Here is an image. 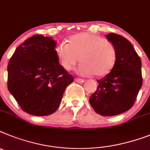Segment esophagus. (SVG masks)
I'll use <instances>...</instances> for the list:
<instances>
[{
    "mask_svg": "<svg viewBox=\"0 0 150 150\" xmlns=\"http://www.w3.org/2000/svg\"><path fill=\"white\" fill-rule=\"evenodd\" d=\"M75 81H76V83H83L84 82V80L80 79V78H76V79H75Z\"/></svg>",
    "mask_w": 150,
    "mask_h": 150,
    "instance_id": "obj_1",
    "label": "esophagus"
}]
</instances>
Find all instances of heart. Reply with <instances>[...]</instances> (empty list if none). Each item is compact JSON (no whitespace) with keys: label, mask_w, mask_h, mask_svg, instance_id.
<instances>
[{"label":"heart","mask_w":150,"mask_h":150,"mask_svg":"<svg viewBox=\"0 0 150 150\" xmlns=\"http://www.w3.org/2000/svg\"><path fill=\"white\" fill-rule=\"evenodd\" d=\"M60 64L66 70H71L77 62L78 74L82 76H102L114 68L117 61L116 47L111 41L89 33H81L69 38L68 43L61 42L55 47Z\"/></svg>","instance_id":"b5f03b06"}]
</instances>
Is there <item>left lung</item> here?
Listing matches in <instances>:
<instances>
[{
	"mask_svg": "<svg viewBox=\"0 0 150 150\" xmlns=\"http://www.w3.org/2000/svg\"><path fill=\"white\" fill-rule=\"evenodd\" d=\"M116 47L117 61L112 71L98 80L96 91L89 97L94 111L114 116L130 109L143 84L141 60L127 38L115 33L106 35Z\"/></svg>",
	"mask_w": 150,
	"mask_h": 150,
	"instance_id": "1",
	"label": "left lung"
}]
</instances>
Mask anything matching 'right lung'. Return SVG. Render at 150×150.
<instances>
[{
    "mask_svg": "<svg viewBox=\"0 0 150 150\" xmlns=\"http://www.w3.org/2000/svg\"><path fill=\"white\" fill-rule=\"evenodd\" d=\"M57 43L35 35L18 46L9 61L8 89L24 112L46 116L56 112L74 77L60 65Z\"/></svg>",
    "mask_w": 150,
    "mask_h": 150,
    "instance_id": "obj_1",
    "label": "right lung"
}]
</instances>
